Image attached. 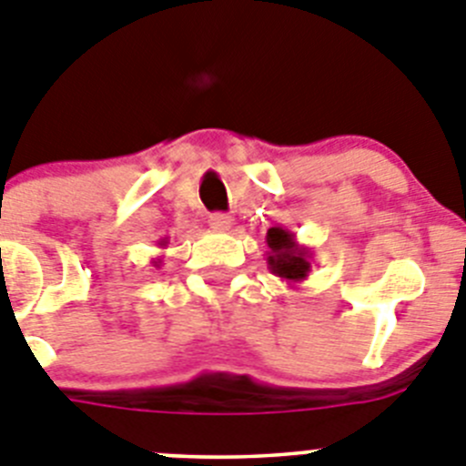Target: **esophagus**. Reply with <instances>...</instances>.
<instances>
[{
  "mask_svg": "<svg viewBox=\"0 0 466 466\" xmlns=\"http://www.w3.org/2000/svg\"><path fill=\"white\" fill-rule=\"evenodd\" d=\"M208 225L213 229H218V232H228L232 228V216H228V213H211L208 216Z\"/></svg>",
  "mask_w": 466,
  "mask_h": 466,
  "instance_id": "34e87169",
  "label": "esophagus"
}]
</instances>
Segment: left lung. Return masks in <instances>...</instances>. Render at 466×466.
<instances>
[{"instance_id":"8db88e82","label":"left lung","mask_w":466,"mask_h":466,"mask_svg":"<svg viewBox=\"0 0 466 466\" xmlns=\"http://www.w3.org/2000/svg\"><path fill=\"white\" fill-rule=\"evenodd\" d=\"M267 267L274 276H279L285 283L297 285L306 280L309 271H311V248H306L304 243L297 241L295 234L290 229L283 228H269L267 229Z\"/></svg>"}]
</instances>
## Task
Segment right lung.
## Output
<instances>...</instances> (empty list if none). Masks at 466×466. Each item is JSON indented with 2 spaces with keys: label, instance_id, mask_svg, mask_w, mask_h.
Segmentation results:
<instances>
[{
  "label": "right lung",
  "instance_id": "obj_1",
  "mask_svg": "<svg viewBox=\"0 0 466 466\" xmlns=\"http://www.w3.org/2000/svg\"><path fill=\"white\" fill-rule=\"evenodd\" d=\"M157 243H160V248H165V246H167V238H160V241H157ZM160 264H162L160 258L153 259V267H160Z\"/></svg>",
  "mask_w": 466,
  "mask_h": 466
}]
</instances>
